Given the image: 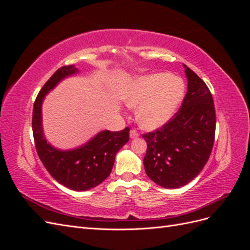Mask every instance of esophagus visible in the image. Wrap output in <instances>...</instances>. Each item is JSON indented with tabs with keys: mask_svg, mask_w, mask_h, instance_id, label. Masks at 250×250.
<instances>
[{
	"mask_svg": "<svg viewBox=\"0 0 250 250\" xmlns=\"http://www.w3.org/2000/svg\"><path fill=\"white\" fill-rule=\"evenodd\" d=\"M139 132L137 131V130H134V129H132V130H130V132H129V137H130V139H137V138H139Z\"/></svg>",
	"mask_w": 250,
	"mask_h": 250,
	"instance_id": "1",
	"label": "esophagus"
}]
</instances>
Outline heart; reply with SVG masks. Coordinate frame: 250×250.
<instances>
[{
	"mask_svg": "<svg viewBox=\"0 0 250 250\" xmlns=\"http://www.w3.org/2000/svg\"><path fill=\"white\" fill-rule=\"evenodd\" d=\"M185 82L170 73H153L132 79L122 94L128 107L145 130H156L175 115L185 98Z\"/></svg>",
	"mask_w": 250,
	"mask_h": 250,
	"instance_id": "obj_1",
	"label": "heart"
}]
</instances>
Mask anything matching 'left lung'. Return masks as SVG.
Masks as SVG:
<instances>
[{
	"mask_svg": "<svg viewBox=\"0 0 250 250\" xmlns=\"http://www.w3.org/2000/svg\"><path fill=\"white\" fill-rule=\"evenodd\" d=\"M188 92L180 109L160 129L143 138L147 143L144 167L158 186L177 188L192 181L208 163L213 149L216 113L204 81L186 64Z\"/></svg>",
	"mask_w": 250,
	"mask_h": 250,
	"instance_id": "obj_1",
	"label": "left lung"
}]
</instances>
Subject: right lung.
<instances>
[{"mask_svg":"<svg viewBox=\"0 0 250 250\" xmlns=\"http://www.w3.org/2000/svg\"><path fill=\"white\" fill-rule=\"evenodd\" d=\"M78 73L75 65L62 66L46 82L34 102L32 129L37 154L50 175L73 191H86L109 176L116 154L129 140V128L115 132L102 130L74 149L62 150L51 145L43 134L42 102L59 82Z\"/></svg>","mask_w":250,"mask_h":250,"instance_id":"add662e5","label":"right lung"}]
</instances>
